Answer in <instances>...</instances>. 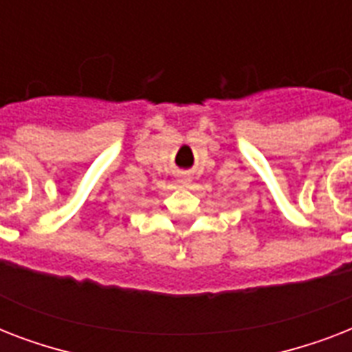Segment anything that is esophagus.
<instances>
[{
	"instance_id": "34e87169",
	"label": "esophagus",
	"mask_w": 352,
	"mask_h": 352,
	"mask_svg": "<svg viewBox=\"0 0 352 352\" xmlns=\"http://www.w3.org/2000/svg\"><path fill=\"white\" fill-rule=\"evenodd\" d=\"M179 182H181L182 186H188V184L192 182V175H190V173H182V175L179 177Z\"/></svg>"
}]
</instances>
